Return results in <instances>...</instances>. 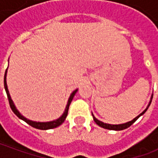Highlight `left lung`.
I'll return each mask as SVG.
<instances>
[{"label": "left lung", "instance_id": "1", "mask_svg": "<svg viewBox=\"0 0 158 158\" xmlns=\"http://www.w3.org/2000/svg\"><path fill=\"white\" fill-rule=\"evenodd\" d=\"M152 100V97H151V101H150L149 104H148V106L146 107V109L144 110L142 113H140L139 115H138V116L136 117V118H135L133 119V120L129 121V122L125 123H122V124H109V123H105L102 122V121H100V120H98L97 118H95V116L93 115V113H92L93 118H94V121L96 122V124H98V125H99L100 127H102V128H104V129H110V130H123V129H127V128H129V126L132 125L133 123L135 122L136 120L139 118V117L141 116V115H143L144 113H146V110L148 109V107H149V106L151 105Z\"/></svg>", "mask_w": 158, "mask_h": 158}]
</instances>
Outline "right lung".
Returning a JSON list of instances; mask_svg holds the SVG:
<instances>
[{"label":"right lung","instance_id":"add662e5","mask_svg":"<svg viewBox=\"0 0 158 158\" xmlns=\"http://www.w3.org/2000/svg\"><path fill=\"white\" fill-rule=\"evenodd\" d=\"M6 73H7V69L6 70L5 76H4V87H5L6 92L7 98H8V101H9V104H10V106H11V108H12V112L15 113L16 115L19 117V118L23 120L24 122H26L28 124H29L30 126H32V127H34V128H35V129H42V130L54 129V128H56V127H58L59 125H61L62 123L64 122L66 117L68 116L69 105H70V103H71V102H72L73 98V96H74V95L76 94V92L78 91V89H76L75 90H73V91L72 92V94L70 95L69 101H68V104H67V106H66L65 111H64V113H62V115L59 118L56 119V120H53V121H50V122H35V121H32V120H29V119L26 118L25 117L23 116L22 114L18 111V109L16 108L15 105H14V103H13L12 98H11V96H10L8 89H7V85H6Z\"/></svg>","mask_w":158,"mask_h":158}]
</instances>
